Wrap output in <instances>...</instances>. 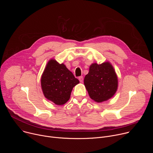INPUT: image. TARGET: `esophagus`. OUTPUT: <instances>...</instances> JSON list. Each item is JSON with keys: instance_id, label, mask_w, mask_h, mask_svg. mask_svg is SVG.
<instances>
[{"instance_id": "esophagus-1", "label": "esophagus", "mask_w": 153, "mask_h": 153, "mask_svg": "<svg viewBox=\"0 0 153 153\" xmlns=\"http://www.w3.org/2000/svg\"><path fill=\"white\" fill-rule=\"evenodd\" d=\"M79 81H80V82H83V76H80V77H79Z\"/></svg>"}]
</instances>
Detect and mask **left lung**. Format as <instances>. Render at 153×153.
<instances>
[{
    "instance_id": "1",
    "label": "left lung",
    "mask_w": 153,
    "mask_h": 153,
    "mask_svg": "<svg viewBox=\"0 0 153 153\" xmlns=\"http://www.w3.org/2000/svg\"><path fill=\"white\" fill-rule=\"evenodd\" d=\"M84 85L90 97L102 102L113 96L117 89V77L112 65L108 62L92 64L84 79Z\"/></svg>"
}]
</instances>
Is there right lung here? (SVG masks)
Segmentation results:
<instances>
[{"label": "right lung", "instance_id": "right-lung-1", "mask_svg": "<svg viewBox=\"0 0 153 153\" xmlns=\"http://www.w3.org/2000/svg\"><path fill=\"white\" fill-rule=\"evenodd\" d=\"M79 81L63 63L55 60L48 62L41 78V86L45 97L57 105L66 103L73 87Z\"/></svg>", "mask_w": 153, "mask_h": 153}]
</instances>
